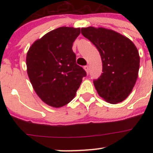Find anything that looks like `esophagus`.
<instances>
[{"label":"esophagus","instance_id":"esophagus-1","mask_svg":"<svg viewBox=\"0 0 153 153\" xmlns=\"http://www.w3.org/2000/svg\"><path fill=\"white\" fill-rule=\"evenodd\" d=\"M84 70L86 71V74H89V67H88V66H85V67H84Z\"/></svg>","mask_w":153,"mask_h":153}]
</instances>
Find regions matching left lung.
<instances>
[{
    "mask_svg": "<svg viewBox=\"0 0 153 153\" xmlns=\"http://www.w3.org/2000/svg\"><path fill=\"white\" fill-rule=\"evenodd\" d=\"M81 33L95 46L101 57L103 73L93 81L98 94L109 104L122 102L138 78L140 56L136 47L112 29L89 27L81 29Z\"/></svg>",
    "mask_w": 153,
    "mask_h": 153,
    "instance_id": "8db88e82",
    "label": "left lung"
}]
</instances>
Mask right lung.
Returning <instances> with one entry per match:
<instances>
[{
    "instance_id": "obj_1",
    "label": "right lung",
    "mask_w": 153,
    "mask_h": 153,
    "mask_svg": "<svg viewBox=\"0 0 153 153\" xmlns=\"http://www.w3.org/2000/svg\"><path fill=\"white\" fill-rule=\"evenodd\" d=\"M80 33V28L59 27L35 41L27 52V74L32 87L52 107L69 104L86 75L76 64L72 49Z\"/></svg>"
}]
</instances>
